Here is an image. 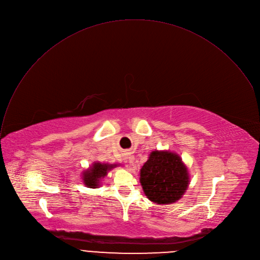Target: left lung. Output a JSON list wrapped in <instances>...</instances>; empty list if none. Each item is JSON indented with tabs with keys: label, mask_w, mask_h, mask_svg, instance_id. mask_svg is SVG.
Listing matches in <instances>:
<instances>
[{
	"label": "left lung",
	"mask_w": 260,
	"mask_h": 260,
	"mask_svg": "<svg viewBox=\"0 0 260 260\" xmlns=\"http://www.w3.org/2000/svg\"><path fill=\"white\" fill-rule=\"evenodd\" d=\"M139 180L149 201L157 205H168L181 199L188 187L189 176L177 153L153 150L140 169Z\"/></svg>",
	"instance_id": "1"
}]
</instances>
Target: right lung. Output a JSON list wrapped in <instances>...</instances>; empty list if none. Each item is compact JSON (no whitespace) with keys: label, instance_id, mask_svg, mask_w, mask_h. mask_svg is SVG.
I'll list each match as a JSON object with an SVG mask.
<instances>
[{"label":"right lung","instance_id":"obj_1","mask_svg":"<svg viewBox=\"0 0 260 260\" xmlns=\"http://www.w3.org/2000/svg\"><path fill=\"white\" fill-rule=\"evenodd\" d=\"M115 167H118V165L94 162L89 169L83 172V181L85 185L90 188H97L101 178L105 177L108 172Z\"/></svg>","mask_w":260,"mask_h":260}]
</instances>
